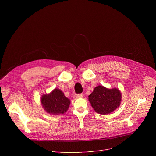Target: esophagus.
<instances>
[{
	"mask_svg": "<svg viewBox=\"0 0 156 156\" xmlns=\"http://www.w3.org/2000/svg\"><path fill=\"white\" fill-rule=\"evenodd\" d=\"M83 96V94H76V98H81Z\"/></svg>",
	"mask_w": 156,
	"mask_h": 156,
	"instance_id": "esophagus-1",
	"label": "esophagus"
}]
</instances>
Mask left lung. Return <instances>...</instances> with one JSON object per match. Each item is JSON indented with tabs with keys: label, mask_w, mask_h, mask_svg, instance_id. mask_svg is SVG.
Wrapping results in <instances>:
<instances>
[{
	"label": "left lung",
	"mask_w": 156,
	"mask_h": 156,
	"mask_svg": "<svg viewBox=\"0 0 156 156\" xmlns=\"http://www.w3.org/2000/svg\"><path fill=\"white\" fill-rule=\"evenodd\" d=\"M88 100L95 112L108 114L119 106L121 94L117 88L108 89L99 85L95 87L88 96Z\"/></svg>",
	"instance_id": "1"
}]
</instances>
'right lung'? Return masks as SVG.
Wrapping results in <instances>:
<instances>
[{
  "label": "right lung",
  "instance_id": "obj_1",
  "mask_svg": "<svg viewBox=\"0 0 156 156\" xmlns=\"http://www.w3.org/2000/svg\"><path fill=\"white\" fill-rule=\"evenodd\" d=\"M43 108L49 114H59L67 111L70 101L59 89L55 88L49 94L44 95L41 97Z\"/></svg>",
  "mask_w": 156,
  "mask_h": 156
}]
</instances>
